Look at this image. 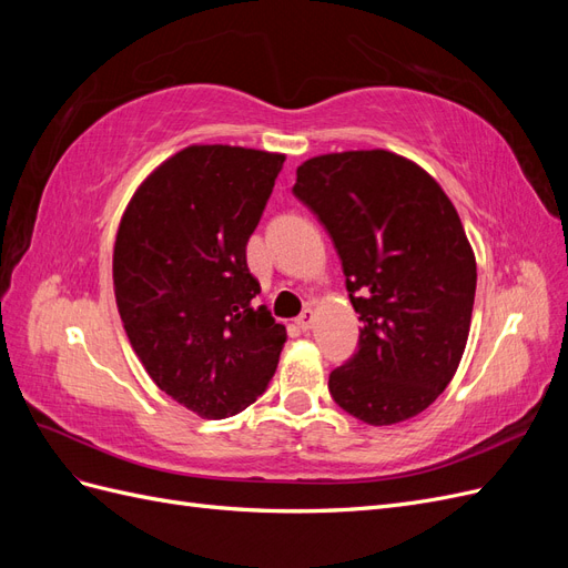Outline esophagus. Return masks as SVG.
Masks as SVG:
<instances>
[{"mask_svg": "<svg viewBox=\"0 0 568 568\" xmlns=\"http://www.w3.org/2000/svg\"><path fill=\"white\" fill-rule=\"evenodd\" d=\"M313 320H315V313L311 311V307H305V311L301 313V317L296 320V324H298V329L301 332H307L313 326Z\"/></svg>", "mask_w": 568, "mask_h": 568, "instance_id": "esophagus-1", "label": "esophagus"}]
</instances>
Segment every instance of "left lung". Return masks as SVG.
I'll return each instance as SVG.
<instances>
[{
	"label": "left lung",
	"instance_id": "obj_1",
	"mask_svg": "<svg viewBox=\"0 0 568 568\" xmlns=\"http://www.w3.org/2000/svg\"><path fill=\"white\" fill-rule=\"evenodd\" d=\"M294 194L329 232L363 322L332 398L372 426L419 415L455 376L474 311L476 257L453 201L384 149L305 161Z\"/></svg>",
	"mask_w": 568,
	"mask_h": 568
}]
</instances>
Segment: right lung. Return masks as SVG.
Returning a JSON list of instances; mask_svg holds the SVG:
<instances>
[{
  "label": "right lung",
  "mask_w": 568,
  "mask_h": 568,
  "mask_svg": "<svg viewBox=\"0 0 568 568\" xmlns=\"http://www.w3.org/2000/svg\"><path fill=\"white\" fill-rule=\"evenodd\" d=\"M284 153L194 144L140 184L120 220L113 288L136 357L161 390L205 419L261 395L286 341L248 272Z\"/></svg>",
  "instance_id": "add662e5"
}]
</instances>
